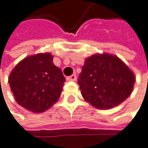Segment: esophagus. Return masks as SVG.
<instances>
[{
    "instance_id": "obj_1",
    "label": "esophagus",
    "mask_w": 148,
    "mask_h": 148,
    "mask_svg": "<svg viewBox=\"0 0 148 148\" xmlns=\"http://www.w3.org/2000/svg\"><path fill=\"white\" fill-rule=\"evenodd\" d=\"M66 81H68V82H75L76 81V75H72L66 77Z\"/></svg>"
}]
</instances>
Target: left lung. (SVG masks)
<instances>
[{
    "label": "left lung",
    "instance_id": "obj_1",
    "mask_svg": "<svg viewBox=\"0 0 148 148\" xmlns=\"http://www.w3.org/2000/svg\"><path fill=\"white\" fill-rule=\"evenodd\" d=\"M134 72L119 57L103 53L85 60L78 83L84 100L98 109L113 108L131 95Z\"/></svg>",
    "mask_w": 148,
    "mask_h": 148
}]
</instances>
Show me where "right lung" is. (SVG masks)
<instances>
[{
  "label": "right lung",
  "mask_w": 148,
  "mask_h": 148,
  "mask_svg": "<svg viewBox=\"0 0 148 148\" xmlns=\"http://www.w3.org/2000/svg\"><path fill=\"white\" fill-rule=\"evenodd\" d=\"M50 53L29 55L11 71L8 83L16 102L32 113H43L60 98L65 77Z\"/></svg>",
  "instance_id": "obj_1"
}]
</instances>
